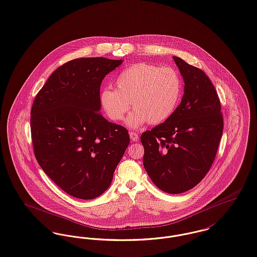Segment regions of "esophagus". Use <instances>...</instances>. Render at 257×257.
<instances>
[{"label":"esophagus","mask_w":257,"mask_h":257,"mask_svg":"<svg viewBox=\"0 0 257 257\" xmlns=\"http://www.w3.org/2000/svg\"><path fill=\"white\" fill-rule=\"evenodd\" d=\"M130 138H131V140L133 141V142H138V140H139V136H138V133L137 132H130Z\"/></svg>","instance_id":"esophagus-1"}]
</instances>
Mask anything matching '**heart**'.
Instances as JSON below:
<instances>
[{"label":"heart","mask_w":257,"mask_h":257,"mask_svg":"<svg viewBox=\"0 0 257 257\" xmlns=\"http://www.w3.org/2000/svg\"><path fill=\"white\" fill-rule=\"evenodd\" d=\"M116 89L105 87L100 101L106 115L121 120L132 106L135 109L128 115L126 123L138 128L147 121L159 124L175 111L182 91L180 74L171 67L137 63L125 68L115 77Z\"/></svg>","instance_id":"1"}]
</instances>
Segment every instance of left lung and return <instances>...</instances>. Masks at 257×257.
<instances>
[{
	"label": "left lung",
	"instance_id": "8db88e82",
	"mask_svg": "<svg viewBox=\"0 0 257 257\" xmlns=\"http://www.w3.org/2000/svg\"><path fill=\"white\" fill-rule=\"evenodd\" d=\"M184 81L181 104L165 122L141 136L144 166L164 192L193 188L209 172L223 132L221 106L210 78L173 56Z\"/></svg>",
	"mask_w": 257,
	"mask_h": 257
}]
</instances>
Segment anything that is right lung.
<instances>
[{
	"instance_id": "1",
	"label": "right lung",
	"mask_w": 257,
	"mask_h": 257,
	"mask_svg": "<svg viewBox=\"0 0 257 257\" xmlns=\"http://www.w3.org/2000/svg\"><path fill=\"white\" fill-rule=\"evenodd\" d=\"M122 60L69 61L39 91L31 109L36 159L62 190L90 200L109 187L130 138L126 128L100 113L104 77Z\"/></svg>"
}]
</instances>
